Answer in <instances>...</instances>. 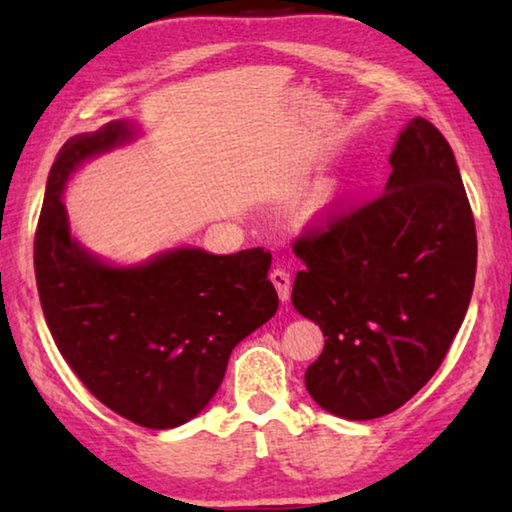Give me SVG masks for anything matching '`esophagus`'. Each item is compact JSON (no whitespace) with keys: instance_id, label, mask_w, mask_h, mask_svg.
<instances>
[{"instance_id":"obj_1","label":"esophagus","mask_w":512,"mask_h":512,"mask_svg":"<svg viewBox=\"0 0 512 512\" xmlns=\"http://www.w3.org/2000/svg\"><path fill=\"white\" fill-rule=\"evenodd\" d=\"M268 277H271L273 287L277 291V296H280L282 302H287L291 298V277L289 273L284 271V268H273L271 273H268Z\"/></svg>"}]
</instances>
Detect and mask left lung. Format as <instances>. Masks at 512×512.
<instances>
[{
  "instance_id": "1",
  "label": "left lung",
  "mask_w": 512,
  "mask_h": 512,
  "mask_svg": "<svg viewBox=\"0 0 512 512\" xmlns=\"http://www.w3.org/2000/svg\"><path fill=\"white\" fill-rule=\"evenodd\" d=\"M391 167L379 196L339 201L293 241L305 264L293 307L327 336L307 391L348 420L393 413L427 384L474 289L476 228L452 146L415 117Z\"/></svg>"
}]
</instances>
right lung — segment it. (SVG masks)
I'll return each instance as SVG.
<instances>
[{
	"label": "right lung",
	"instance_id": "obj_1",
	"mask_svg": "<svg viewBox=\"0 0 512 512\" xmlns=\"http://www.w3.org/2000/svg\"><path fill=\"white\" fill-rule=\"evenodd\" d=\"M131 137L110 121L58 151L33 241L42 314L83 386L146 429L178 427L221 386L235 345L273 318L277 293L264 248L210 255L180 248L137 268H112L69 235L65 180L90 155Z\"/></svg>",
	"mask_w": 512,
	"mask_h": 512
}]
</instances>
